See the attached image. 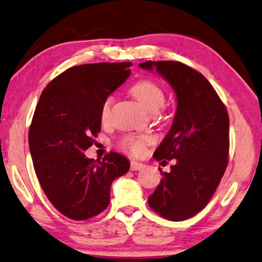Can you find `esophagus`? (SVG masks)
<instances>
[{"label":"esophagus","mask_w":262,"mask_h":262,"mask_svg":"<svg viewBox=\"0 0 262 262\" xmlns=\"http://www.w3.org/2000/svg\"><path fill=\"white\" fill-rule=\"evenodd\" d=\"M144 168V164L141 162H137V161H131L130 163V169L131 170H141Z\"/></svg>","instance_id":"esophagus-1"}]
</instances>
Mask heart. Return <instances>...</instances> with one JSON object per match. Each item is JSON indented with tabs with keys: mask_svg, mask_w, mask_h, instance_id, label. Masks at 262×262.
<instances>
[{
	"mask_svg": "<svg viewBox=\"0 0 262 262\" xmlns=\"http://www.w3.org/2000/svg\"><path fill=\"white\" fill-rule=\"evenodd\" d=\"M131 94L141 105L150 112H156L163 106L166 101V93L163 88L155 81L142 80L135 83L130 89ZM113 98L107 96L100 107V119L106 121L110 116L111 107H112ZM150 143V137L146 135H126L121 137L118 142V145L121 150L131 155L139 156L144 152V150Z\"/></svg>",
	"mask_w": 262,
	"mask_h": 262,
	"instance_id": "heart-1",
	"label": "heart"
}]
</instances>
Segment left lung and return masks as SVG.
Instances as JSON below:
<instances>
[{"mask_svg": "<svg viewBox=\"0 0 262 262\" xmlns=\"http://www.w3.org/2000/svg\"><path fill=\"white\" fill-rule=\"evenodd\" d=\"M156 69L174 89L177 112L154 159L177 160L162 173L148 204L160 216L179 222L200 212L223 178L229 156V116L210 82L199 71L175 60L141 63ZM166 162V161H163Z\"/></svg>", "mask_w": 262, "mask_h": 262, "instance_id": "1", "label": "left lung"}]
</instances>
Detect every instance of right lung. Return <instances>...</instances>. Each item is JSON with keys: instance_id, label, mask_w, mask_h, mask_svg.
<instances>
[{"instance_id": "1", "label": "right lung", "mask_w": 262, "mask_h": 262, "mask_svg": "<svg viewBox=\"0 0 262 262\" xmlns=\"http://www.w3.org/2000/svg\"><path fill=\"white\" fill-rule=\"evenodd\" d=\"M128 67L130 62L71 67L46 85L35 107L28 134L35 174L52 205L70 220L102 212L114 179L130 169L118 152L98 163L84 155L101 131V103L130 76Z\"/></svg>"}]
</instances>
